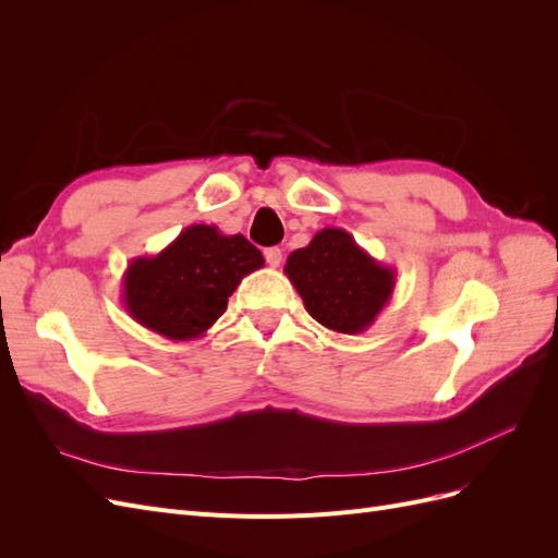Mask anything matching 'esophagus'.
Returning <instances> with one entry per match:
<instances>
[{"label":"esophagus","instance_id":"obj_1","mask_svg":"<svg viewBox=\"0 0 558 558\" xmlns=\"http://www.w3.org/2000/svg\"><path fill=\"white\" fill-rule=\"evenodd\" d=\"M265 260L269 267H279L281 265V248L279 246L265 248Z\"/></svg>","mask_w":558,"mask_h":558}]
</instances>
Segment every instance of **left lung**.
<instances>
[{"label":"left lung","instance_id":"8db88e82","mask_svg":"<svg viewBox=\"0 0 558 558\" xmlns=\"http://www.w3.org/2000/svg\"><path fill=\"white\" fill-rule=\"evenodd\" d=\"M283 272L318 324L342 335L365 332L396 289V269L375 260L342 228L316 232L291 253Z\"/></svg>","mask_w":558,"mask_h":558}]
</instances>
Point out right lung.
<instances>
[{"instance_id":"1","label":"right lung","mask_w":558,"mask_h":558,"mask_svg":"<svg viewBox=\"0 0 558 558\" xmlns=\"http://www.w3.org/2000/svg\"><path fill=\"white\" fill-rule=\"evenodd\" d=\"M263 265V253L244 234L191 226L156 256L130 260L123 305L137 324L167 340H199L226 312L240 281Z\"/></svg>"}]
</instances>
